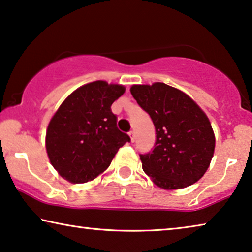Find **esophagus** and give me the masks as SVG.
<instances>
[{"label": "esophagus", "instance_id": "34e87169", "mask_svg": "<svg viewBox=\"0 0 252 252\" xmlns=\"http://www.w3.org/2000/svg\"><path fill=\"white\" fill-rule=\"evenodd\" d=\"M129 137H130V140L133 143L134 139H136V133H134V131H130V132H129Z\"/></svg>", "mask_w": 252, "mask_h": 252}]
</instances>
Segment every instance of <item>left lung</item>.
Instances as JSON below:
<instances>
[{"mask_svg": "<svg viewBox=\"0 0 252 252\" xmlns=\"http://www.w3.org/2000/svg\"><path fill=\"white\" fill-rule=\"evenodd\" d=\"M132 97L150 114L157 131L152 153L140 155L143 170L163 189H180L200 180L215 153L210 120L189 94L162 82L133 84Z\"/></svg>", "mask_w": 252, "mask_h": 252, "instance_id": "8db88e82", "label": "left lung"}]
</instances>
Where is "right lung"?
<instances>
[{"mask_svg":"<svg viewBox=\"0 0 252 252\" xmlns=\"http://www.w3.org/2000/svg\"><path fill=\"white\" fill-rule=\"evenodd\" d=\"M126 92L122 84L94 81L74 90L47 127L45 148L56 171L72 184L91 182L130 141L116 126L111 106Z\"/></svg>","mask_w":252,"mask_h":252,"instance_id":"obj_1","label":"right lung"}]
</instances>
